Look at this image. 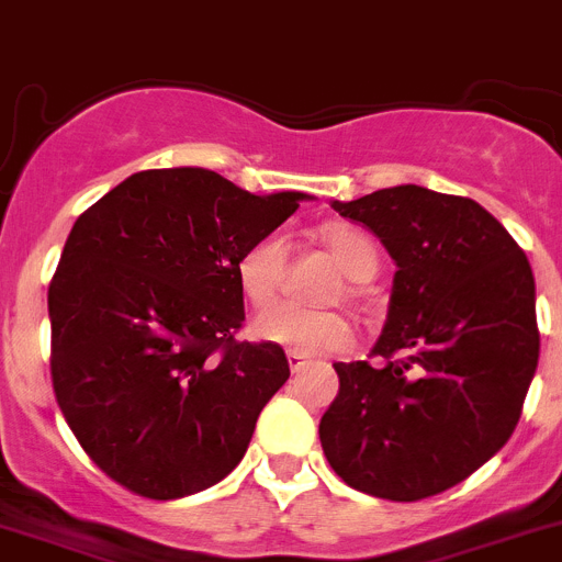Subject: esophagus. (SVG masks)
I'll use <instances>...</instances> for the list:
<instances>
[{
  "mask_svg": "<svg viewBox=\"0 0 562 562\" xmlns=\"http://www.w3.org/2000/svg\"><path fill=\"white\" fill-rule=\"evenodd\" d=\"M307 363H311V360H307L305 355H299V352H288V366H291V371H293V374H299V371H302V369H307Z\"/></svg>",
  "mask_w": 562,
  "mask_h": 562,
  "instance_id": "34e87169",
  "label": "esophagus"
}]
</instances>
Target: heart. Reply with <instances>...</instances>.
Listing matches in <instances>:
<instances>
[{
  "label": "heart",
  "instance_id": "heart-1",
  "mask_svg": "<svg viewBox=\"0 0 562 562\" xmlns=\"http://www.w3.org/2000/svg\"><path fill=\"white\" fill-rule=\"evenodd\" d=\"M322 240L346 277L352 280L374 277L380 255H376L374 240L363 229L349 227V224H329L322 229ZM282 269H285V244L280 235H266L255 240L246 246L235 263L240 293L255 307L269 304L280 288ZM251 335L285 346L288 352L327 355L352 344V324L335 311H307V307L277 302L251 318Z\"/></svg>",
  "mask_w": 562,
  "mask_h": 562
}]
</instances>
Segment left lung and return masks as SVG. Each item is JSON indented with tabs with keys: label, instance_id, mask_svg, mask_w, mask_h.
I'll use <instances>...</instances> for the list:
<instances>
[{
	"label": "left lung",
	"instance_id": "left-lung-1",
	"mask_svg": "<svg viewBox=\"0 0 562 562\" xmlns=\"http://www.w3.org/2000/svg\"><path fill=\"white\" fill-rule=\"evenodd\" d=\"M333 210L380 238L396 274L371 349L382 363H335L340 387L318 438L355 491L427 499L516 429L541 349L532 269L474 199L393 186Z\"/></svg>",
	"mask_w": 562,
	"mask_h": 562
}]
</instances>
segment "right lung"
Listing matches in <instances>:
<instances>
[{
	"mask_svg": "<svg viewBox=\"0 0 562 562\" xmlns=\"http://www.w3.org/2000/svg\"><path fill=\"white\" fill-rule=\"evenodd\" d=\"M302 199L180 166L127 177L77 218L49 285L52 385L110 480L182 499L240 463L291 369L282 346L233 338L235 263Z\"/></svg>",
	"mask_w": 562,
	"mask_h": 562,
	"instance_id": "right-lung-1",
	"label": "right lung"
}]
</instances>
